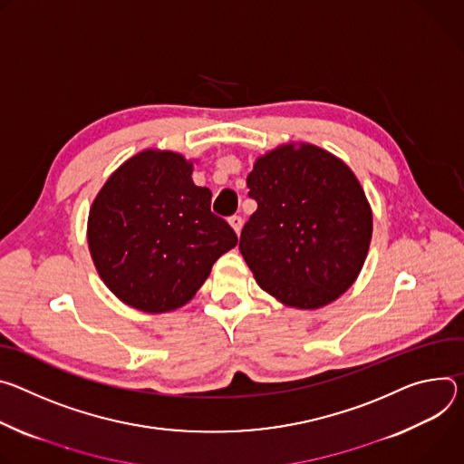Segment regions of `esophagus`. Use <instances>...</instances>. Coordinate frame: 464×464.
Listing matches in <instances>:
<instances>
[{
    "label": "esophagus",
    "instance_id": "34e87169",
    "mask_svg": "<svg viewBox=\"0 0 464 464\" xmlns=\"http://www.w3.org/2000/svg\"><path fill=\"white\" fill-rule=\"evenodd\" d=\"M228 221H230L232 228L236 230V234H239V232H241V227H243V219H241V216H232Z\"/></svg>",
    "mask_w": 464,
    "mask_h": 464
}]
</instances>
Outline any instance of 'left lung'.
Segmentation results:
<instances>
[{"mask_svg": "<svg viewBox=\"0 0 464 464\" xmlns=\"http://www.w3.org/2000/svg\"><path fill=\"white\" fill-rule=\"evenodd\" d=\"M246 186L258 208L239 250L262 289L300 310L343 295L372 236L371 206L348 166L314 145H284L256 160Z\"/></svg>", "mask_w": 464, "mask_h": 464, "instance_id": "left-lung-1", "label": "left lung"}]
</instances>
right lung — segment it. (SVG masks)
<instances>
[{
	"label": "right lung",
	"mask_w": 464,
	"mask_h": 464,
	"mask_svg": "<svg viewBox=\"0 0 464 464\" xmlns=\"http://www.w3.org/2000/svg\"><path fill=\"white\" fill-rule=\"evenodd\" d=\"M177 152L145 150L102 186L88 218L97 273L125 304L147 314L184 305L212 266L237 245Z\"/></svg>",
	"instance_id": "obj_1"
}]
</instances>
